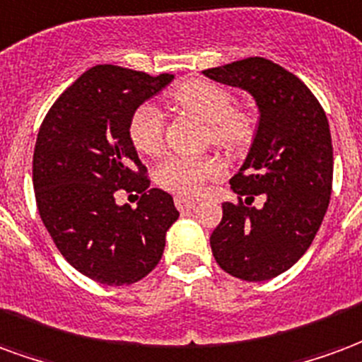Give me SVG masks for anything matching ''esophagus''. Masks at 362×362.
Instances as JSON below:
<instances>
[{"mask_svg":"<svg viewBox=\"0 0 362 362\" xmlns=\"http://www.w3.org/2000/svg\"><path fill=\"white\" fill-rule=\"evenodd\" d=\"M199 204L197 199H187V197H175V206L177 210H191Z\"/></svg>","mask_w":362,"mask_h":362,"instance_id":"esophagus-1","label":"esophagus"}]
</instances>
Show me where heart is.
I'll list each match as a JSON object with an SVG mask.
<instances>
[{
  "mask_svg": "<svg viewBox=\"0 0 362 362\" xmlns=\"http://www.w3.org/2000/svg\"><path fill=\"white\" fill-rule=\"evenodd\" d=\"M171 102L189 112L210 129L214 142L237 146L250 134V115L231 110V94L210 81H187L171 92ZM131 141L142 154L154 156L163 146V115L152 104L134 110L129 123ZM223 165L210 156H171L160 163L156 179L163 189L177 194H199L210 179L220 177Z\"/></svg>",
  "mask_w": 362,
  "mask_h": 362,
  "instance_id": "heart-1",
  "label": "heart"
}]
</instances>
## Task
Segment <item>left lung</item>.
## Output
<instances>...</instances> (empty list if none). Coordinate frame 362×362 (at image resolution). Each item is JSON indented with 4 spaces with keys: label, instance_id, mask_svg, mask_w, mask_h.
<instances>
[{
    "label": "left lung",
    "instance_id": "8db88e82",
    "mask_svg": "<svg viewBox=\"0 0 362 362\" xmlns=\"http://www.w3.org/2000/svg\"><path fill=\"white\" fill-rule=\"evenodd\" d=\"M202 75L249 92L258 107L249 154L229 181L245 204H221L223 218L210 247L221 270L266 281L307 252L328 210L334 173L328 119L307 84L264 57ZM257 196L263 206L250 207Z\"/></svg>",
    "mask_w": 362,
    "mask_h": 362
}]
</instances>
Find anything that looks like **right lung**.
Here are the masks:
<instances>
[{
    "label": "right lung",
    "mask_w": 362,
    "mask_h": 362,
    "mask_svg": "<svg viewBox=\"0 0 362 362\" xmlns=\"http://www.w3.org/2000/svg\"><path fill=\"white\" fill-rule=\"evenodd\" d=\"M173 81L96 65L49 107L34 146L33 183L47 233L75 270L105 286H129L160 262L179 218L171 194L150 189L129 123L134 110ZM139 192L136 209L117 205Z\"/></svg>",
    "instance_id": "1"
}]
</instances>
